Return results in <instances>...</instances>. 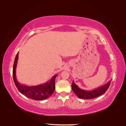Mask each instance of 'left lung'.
<instances>
[{"instance_id":"8db88e82","label":"left lung","mask_w":126,"mask_h":126,"mask_svg":"<svg viewBox=\"0 0 126 126\" xmlns=\"http://www.w3.org/2000/svg\"><path fill=\"white\" fill-rule=\"evenodd\" d=\"M110 82H111V80H110L107 83L104 84L103 86L98 87V88L93 89L92 91H86L79 88L77 85L74 83V81H73L72 84V89L74 93L79 98L85 99H93L94 98L103 95L109 88Z\"/></svg>"}]
</instances>
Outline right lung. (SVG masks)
Listing matches in <instances>:
<instances>
[{"instance_id": "1", "label": "right lung", "mask_w": 126, "mask_h": 126, "mask_svg": "<svg viewBox=\"0 0 126 126\" xmlns=\"http://www.w3.org/2000/svg\"><path fill=\"white\" fill-rule=\"evenodd\" d=\"M19 52L15 58L13 68V77L14 83L19 91L32 99L36 101H43L49 98L55 90V80L57 75L53 77L49 82L44 84L34 86H28L19 83L16 78V67L18 60Z\"/></svg>"}]
</instances>
